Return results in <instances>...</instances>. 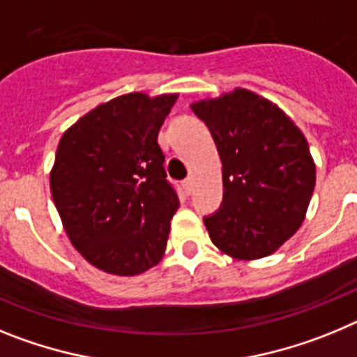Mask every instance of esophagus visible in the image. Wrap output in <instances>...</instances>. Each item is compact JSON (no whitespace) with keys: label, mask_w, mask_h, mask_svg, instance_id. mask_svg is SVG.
I'll use <instances>...</instances> for the list:
<instances>
[{"label":"esophagus","mask_w":357,"mask_h":357,"mask_svg":"<svg viewBox=\"0 0 357 357\" xmlns=\"http://www.w3.org/2000/svg\"><path fill=\"white\" fill-rule=\"evenodd\" d=\"M193 185H195L193 178H185V181L182 182V188H184L185 195H191V193H193Z\"/></svg>","instance_id":"34e87169"}]
</instances>
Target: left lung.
<instances>
[{
	"label": "left lung",
	"mask_w": 357,
	"mask_h": 357,
	"mask_svg": "<svg viewBox=\"0 0 357 357\" xmlns=\"http://www.w3.org/2000/svg\"><path fill=\"white\" fill-rule=\"evenodd\" d=\"M222 160L223 204L204 220L218 250L254 261L279 250L301 229L317 166L302 130L277 103L236 87L191 103Z\"/></svg>",
	"instance_id": "1"
}]
</instances>
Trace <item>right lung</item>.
I'll use <instances>...</instances> for the list:
<instances>
[{
	"instance_id": "add662e5",
	"label": "right lung",
	"mask_w": 357,
	"mask_h": 357,
	"mask_svg": "<svg viewBox=\"0 0 357 357\" xmlns=\"http://www.w3.org/2000/svg\"><path fill=\"white\" fill-rule=\"evenodd\" d=\"M178 94L128 93L62 134L50 188L69 241L105 273L134 277L160 263L181 202L166 181L160 125Z\"/></svg>"
}]
</instances>
